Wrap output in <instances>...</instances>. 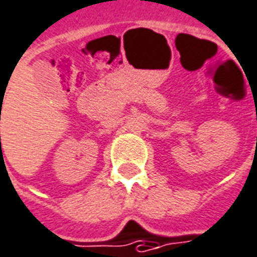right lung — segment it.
I'll return each mask as SVG.
<instances>
[{
  "instance_id": "obj_1",
  "label": "right lung",
  "mask_w": 257,
  "mask_h": 257,
  "mask_svg": "<svg viewBox=\"0 0 257 257\" xmlns=\"http://www.w3.org/2000/svg\"><path fill=\"white\" fill-rule=\"evenodd\" d=\"M0 139H1V138H0Z\"/></svg>"
}]
</instances>
